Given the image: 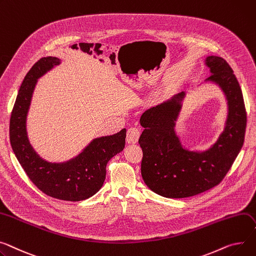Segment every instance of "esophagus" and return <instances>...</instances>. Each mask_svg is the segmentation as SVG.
I'll return each mask as SVG.
<instances>
[{"instance_id": "obj_1", "label": "esophagus", "mask_w": 256, "mask_h": 256, "mask_svg": "<svg viewBox=\"0 0 256 256\" xmlns=\"http://www.w3.org/2000/svg\"><path fill=\"white\" fill-rule=\"evenodd\" d=\"M141 132L138 128H130L126 132V142L130 144L137 143L140 138Z\"/></svg>"}]
</instances>
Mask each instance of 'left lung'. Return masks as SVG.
<instances>
[{
    "label": "left lung",
    "mask_w": 256,
    "mask_h": 256,
    "mask_svg": "<svg viewBox=\"0 0 256 256\" xmlns=\"http://www.w3.org/2000/svg\"><path fill=\"white\" fill-rule=\"evenodd\" d=\"M211 76L224 92L228 115L224 130L208 150L198 152L182 147L175 132V120L185 94L150 108L141 116L144 128L139 144L143 151L141 174L156 194L170 198H188L218 185L230 171L243 146L247 114L243 94L234 71L222 58L208 56ZM174 107L173 108L172 104Z\"/></svg>",
    "instance_id": "1"
}]
</instances>
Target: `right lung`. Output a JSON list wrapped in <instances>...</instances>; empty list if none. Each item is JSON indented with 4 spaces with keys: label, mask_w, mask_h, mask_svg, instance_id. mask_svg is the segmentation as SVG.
Masks as SVG:
<instances>
[{
    "label": "right lung",
    "mask_w": 256,
    "mask_h": 256,
    "mask_svg": "<svg viewBox=\"0 0 256 256\" xmlns=\"http://www.w3.org/2000/svg\"><path fill=\"white\" fill-rule=\"evenodd\" d=\"M60 60H39L24 77L10 118V143L26 174L45 194L70 202L86 200L96 194L106 178L108 162L124 150L126 130L94 139L75 158L62 164L42 160L30 146L26 134V115L37 79Z\"/></svg>",
    "instance_id": "right-lung-1"
}]
</instances>
